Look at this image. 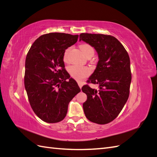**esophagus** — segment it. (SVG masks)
<instances>
[{
  "label": "esophagus",
  "instance_id": "1",
  "mask_svg": "<svg viewBox=\"0 0 157 157\" xmlns=\"http://www.w3.org/2000/svg\"><path fill=\"white\" fill-rule=\"evenodd\" d=\"M78 86L80 88H81L82 86V85H83V82H78Z\"/></svg>",
  "mask_w": 157,
  "mask_h": 157
}]
</instances>
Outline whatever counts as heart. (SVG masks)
<instances>
[{"label": "heart", "instance_id": "obj_1", "mask_svg": "<svg viewBox=\"0 0 157 157\" xmlns=\"http://www.w3.org/2000/svg\"><path fill=\"white\" fill-rule=\"evenodd\" d=\"M80 50L82 52V53L86 56H88L89 55H94V50L93 47L90 45L89 44H82L79 46ZM70 48L66 49L64 54H63V60L65 61H67L68 59V54L69 52ZM69 73L71 77L74 79L80 81L84 78H86L90 75L91 73V71L87 67H83V66H80L78 65H73L71 66L69 69Z\"/></svg>", "mask_w": 157, "mask_h": 157}]
</instances>
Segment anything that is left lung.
I'll return each instance as SVG.
<instances>
[{
    "instance_id": "8db88e82",
    "label": "left lung",
    "mask_w": 157,
    "mask_h": 157,
    "mask_svg": "<svg viewBox=\"0 0 157 157\" xmlns=\"http://www.w3.org/2000/svg\"><path fill=\"white\" fill-rule=\"evenodd\" d=\"M93 46L99 61L88 83L98 84V90L86 84L82 92L87 99L83 103L85 116L92 122L105 124L117 117L130 94L132 80L130 57L115 37L103 34L81 33L80 40Z\"/></svg>"
}]
</instances>
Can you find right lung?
Segmentation results:
<instances>
[{
    "instance_id": "right-lung-1",
    "label": "right lung",
    "mask_w": 157,
    "mask_h": 157,
    "mask_svg": "<svg viewBox=\"0 0 157 157\" xmlns=\"http://www.w3.org/2000/svg\"><path fill=\"white\" fill-rule=\"evenodd\" d=\"M78 37L62 33L42 35L27 54L24 84L28 99L36 116L46 122L62 121L69 102L80 92L63 61L65 50L75 44Z\"/></svg>"
}]
</instances>
